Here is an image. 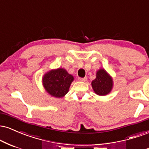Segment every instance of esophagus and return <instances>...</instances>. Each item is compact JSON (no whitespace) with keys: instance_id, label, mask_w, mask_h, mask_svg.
Returning <instances> with one entry per match:
<instances>
[{"instance_id":"34e87169","label":"esophagus","mask_w":149,"mask_h":149,"mask_svg":"<svg viewBox=\"0 0 149 149\" xmlns=\"http://www.w3.org/2000/svg\"><path fill=\"white\" fill-rule=\"evenodd\" d=\"M78 80L82 82H85L87 80V78H78Z\"/></svg>"}]
</instances>
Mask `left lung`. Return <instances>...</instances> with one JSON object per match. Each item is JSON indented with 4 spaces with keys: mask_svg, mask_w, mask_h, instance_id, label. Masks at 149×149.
Instances as JSON below:
<instances>
[{
    "mask_svg": "<svg viewBox=\"0 0 149 149\" xmlns=\"http://www.w3.org/2000/svg\"><path fill=\"white\" fill-rule=\"evenodd\" d=\"M94 92L99 96H105L111 92L113 87V81L111 75L104 69L97 71L96 78L91 83Z\"/></svg>",
    "mask_w": 149,
    "mask_h": 149,
    "instance_id": "left-lung-1",
    "label": "left lung"
}]
</instances>
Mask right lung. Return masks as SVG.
Segmentation results:
<instances>
[{
	"label": "right lung",
	"mask_w": 149,
	"mask_h": 149,
	"mask_svg": "<svg viewBox=\"0 0 149 149\" xmlns=\"http://www.w3.org/2000/svg\"><path fill=\"white\" fill-rule=\"evenodd\" d=\"M74 78L63 68L49 70L42 78V86L52 97L62 98L69 92Z\"/></svg>",
	"instance_id": "obj_1"
}]
</instances>
